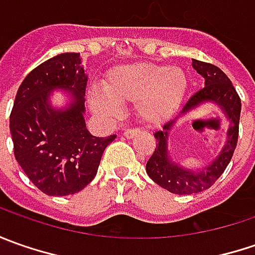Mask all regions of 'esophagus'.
I'll list each match as a JSON object with an SVG mask.
<instances>
[{
  "label": "esophagus",
  "mask_w": 255,
  "mask_h": 255,
  "mask_svg": "<svg viewBox=\"0 0 255 255\" xmlns=\"http://www.w3.org/2000/svg\"><path fill=\"white\" fill-rule=\"evenodd\" d=\"M140 130L137 129V128H133V129H125V132H123V136L125 137H128V139H130L133 136H136V134H139Z\"/></svg>",
  "instance_id": "obj_1"
}]
</instances>
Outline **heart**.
<instances>
[{
  "mask_svg": "<svg viewBox=\"0 0 255 255\" xmlns=\"http://www.w3.org/2000/svg\"><path fill=\"white\" fill-rule=\"evenodd\" d=\"M103 89H92V106L103 115L118 112L116 102H136L137 115L146 122H160L174 112L187 89V76L177 66L153 62L121 65L103 81Z\"/></svg>",
  "mask_w": 255,
  "mask_h": 255,
  "instance_id": "obj_1",
  "label": "heart"
}]
</instances>
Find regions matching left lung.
Wrapping results in <instances>:
<instances>
[{"label":"left lung","instance_id":"left-lung-1","mask_svg":"<svg viewBox=\"0 0 255 255\" xmlns=\"http://www.w3.org/2000/svg\"><path fill=\"white\" fill-rule=\"evenodd\" d=\"M191 61L193 68L197 71V74L204 78V88L197 91L184 103L180 115L189 112L201 103L213 102L224 111L227 118L230 119V125L227 130V142L221 149L220 154L210 166L201 169L200 171L183 169L179 164L171 162L170 156L167 154V132L170 130L177 118L164 123L163 130L154 133L156 147L150 159L146 163V171L154 183L174 194H193L211 187L229 166L239 140L241 99L236 88L233 86L229 76L219 66L201 62L197 59Z\"/></svg>","mask_w":255,"mask_h":255}]
</instances>
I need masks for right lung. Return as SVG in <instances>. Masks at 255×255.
I'll return each instance as SVG.
<instances>
[{
    "instance_id": "1",
    "label": "right lung",
    "mask_w": 255,
    "mask_h": 255,
    "mask_svg": "<svg viewBox=\"0 0 255 255\" xmlns=\"http://www.w3.org/2000/svg\"><path fill=\"white\" fill-rule=\"evenodd\" d=\"M88 76L79 54L56 55L26 75L9 116L14 154L28 179L48 196L75 194L95 179L106 146L116 134L92 136L85 125ZM69 89L65 111L49 105L50 91Z\"/></svg>"
}]
</instances>
